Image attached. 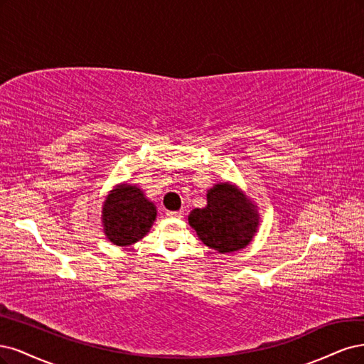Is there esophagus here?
<instances>
[{
  "label": "esophagus",
  "instance_id": "34e87169",
  "mask_svg": "<svg viewBox=\"0 0 364 364\" xmlns=\"http://www.w3.org/2000/svg\"><path fill=\"white\" fill-rule=\"evenodd\" d=\"M183 212L180 210V212H166V216L168 218H183Z\"/></svg>",
  "mask_w": 364,
  "mask_h": 364
}]
</instances>
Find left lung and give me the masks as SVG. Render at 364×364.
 <instances>
[{
  "mask_svg": "<svg viewBox=\"0 0 364 364\" xmlns=\"http://www.w3.org/2000/svg\"><path fill=\"white\" fill-rule=\"evenodd\" d=\"M189 224L208 248L225 254L251 242L259 213L236 187L220 183L208 191L207 207L195 208L189 215Z\"/></svg>",
  "mask_w": 364,
  "mask_h": 364,
  "instance_id": "8db88e82",
  "label": "left lung"
}]
</instances>
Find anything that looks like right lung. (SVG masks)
<instances>
[{"label":"right lung","instance_id":"1","mask_svg":"<svg viewBox=\"0 0 364 364\" xmlns=\"http://www.w3.org/2000/svg\"><path fill=\"white\" fill-rule=\"evenodd\" d=\"M156 216L154 204L148 201L139 187L118 186L102 207L105 236L118 246L132 245L145 236Z\"/></svg>","mask_w":364,"mask_h":364}]
</instances>
